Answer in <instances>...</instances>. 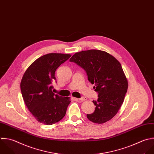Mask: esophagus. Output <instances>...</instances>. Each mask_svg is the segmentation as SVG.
Returning a JSON list of instances; mask_svg holds the SVG:
<instances>
[{
	"mask_svg": "<svg viewBox=\"0 0 154 154\" xmlns=\"http://www.w3.org/2000/svg\"><path fill=\"white\" fill-rule=\"evenodd\" d=\"M75 99L77 101H80V102H82V101L86 100V98H85V97H82V98H75Z\"/></svg>",
	"mask_w": 154,
	"mask_h": 154,
	"instance_id": "obj_1",
	"label": "esophagus"
}]
</instances>
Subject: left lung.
<instances>
[{"label": "left lung", "instance_id": "1", "mask_svg": "<svg viewBox=\"0 0 154 154\" xmlns=\"http://www.w3.org/2000/svg\"><path fill=\"white\" fill-rule=\"evenodd\" d=\"M69 61L86 71L88 80L98 93V100L92 101L95 110L87 114L88 119L100 124L112 119L121 108L128 86L120 62L110 54L99 50L75 53Z\"/></svg>", "mask_w": 154, "mask_h": 154}]
</instances>
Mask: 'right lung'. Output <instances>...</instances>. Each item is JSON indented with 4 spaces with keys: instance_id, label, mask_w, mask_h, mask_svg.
Listing matches in <instances>:
<instances>
[{
    "instance_id": "obj_1",
    "label": "right lung",
    "mask_w": 154,
    "mask_h": 154,
    "mask_svg": "<svg viewBox=\"0 0 154 154\" xmlns=\"http://www.w3.org/2000/svg\"><path fill=\"white\" fill-rule=\"evenodd\" d=\"M71 56L69 54L49 53L35 60L25 71L20 83L26 106L34 118L44 125H52L65 115L69 97L54 95L52 82L57 68Z\"/></svg>"
}]
</instances>
